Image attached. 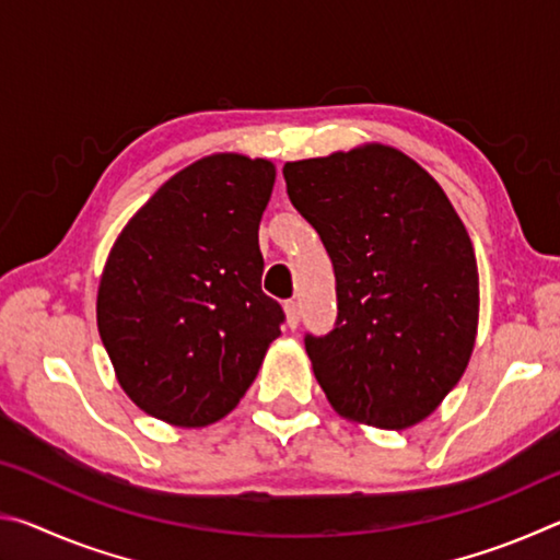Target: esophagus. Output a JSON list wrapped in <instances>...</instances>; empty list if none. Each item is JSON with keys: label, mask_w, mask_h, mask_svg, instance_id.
I'll use <instances>...</instances> for the list:
<instances>
[{"label": "esophagus", "mask_w": 560, "mask_h": 560, "mask_svg": "<svg viewBox=\"0 0 560 560\" xmlns=\"http://www.w3.org/2000/svg\"><path fill=\"white\" fill-rule=\"evenodd\" d=\"M283 314H287V326L289 328H296L299 326V318H301V306L299 301H287L283 303Z\"/></svg>", "instance_id": "34e87169"}]
</instances>
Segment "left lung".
Returning <instances> with one entry per match:
<instances>
[{
    "instance_id": "obj_1",
    "label": "left lung",
    "mask_w": 560,
    "mask_h": 560,
    "mask_svg": "<svg viewBox=\"0 0 560 560\" xmlns=\"http://www.w3.org/2000/svg\"><path fill=\"white\" fill-rule=\"evenodd\" d=\"M283 179L336 271V326L303 338L316 381L350 420L412 428L459 383L477 338L459 214L428 170L377 143L287 163Z\"/></svg>"
}]
</instances>
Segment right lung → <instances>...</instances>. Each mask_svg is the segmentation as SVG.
I'll return each mask as SVG.
<instances>
[{
  "label": "right lung",
  "mask_w": 560,
  "mask_h": 560,
  "mask_svg": "<svg viewBox=\"0 0 560 560\" xmlns=\"http://www.w3.org/2000/svg\"><path fill=\"white\" fill-rule=\"evenodd\" d=\"M273 177L261 158L197 160L140 207L108 254L101 340L130 400L175 428L232 412L281 336L259 252Z\"/></svg>",
  "instance_id": "right-lung-1"
}]
</instances>
